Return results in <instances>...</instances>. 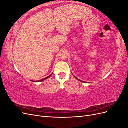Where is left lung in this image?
Instances as JSON below:
<instances>
[{
  "instance_id": "obj_1",
  "label": "left lung",
  "mask_w": 128,
  "mask_h": 128,
  "mask_svg": "<svg viewBox=\"0 0 128 128\" xmlns=\"http://www.w3.org/2000/svg\"><path fill=\"white\" fill-rule=\"evenodd\" d=\"M74 77H75V78H76V79H77V80H80V82H84V81H83V80H79V79H78V78H77V77H75V76H74ZM85 83H86V82H85Z\"/></svg>"
}]
</instances>
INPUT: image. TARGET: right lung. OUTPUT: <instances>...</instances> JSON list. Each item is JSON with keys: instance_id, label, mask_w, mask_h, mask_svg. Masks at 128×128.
<instances>
[{"instance_id": "right-lung-1", "label": "right lung", "mask_w": 128, "mask_h": 128, "mask_svg": "<svg viewBox=\"0 0 128 128\" xmlns=\"http://www.w3.org/2000/svg\"><path fill=\"white\" fill-rule=\"evenodd\" d=\"M52 75V74H51L50 75H49L48 76V77H46V78H43V79H42V80H36V81H33V82H41V81H42V80H46V79H47V78H48V77H50V76H51V75Z\"/></svg>"}]
</instances>
